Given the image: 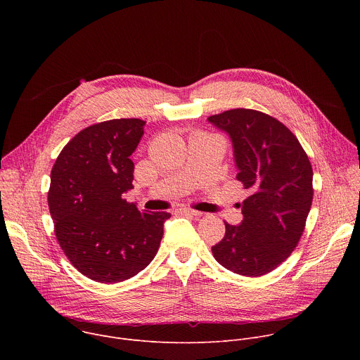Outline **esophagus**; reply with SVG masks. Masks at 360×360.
<instances>
[{
	"label": "esophagus",
	"mask_w": 360,
	"mask_h": 360,
	"mask_svg": "<svg viewBox=\"0 0 360 360\" xmlns=\"http://www.w3.org/2000/svg\"><path fill=\"white\" fill-rule=\"evenodd\" d=\"M179 212L185 214V215H192V217H200L202 215L199 211H195V210H191V208H181Z\"/></svg>",
	"instance_id": "esophagus-1"
}]
</instances>
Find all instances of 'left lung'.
I'll return each instance as SVG.
<instances>
[{
  "instance_id": "1",
  "label": "left lung",
  "mask_w": 360,
  "mask_h": 360,
  "mask_svg": "<svg viewBox=\"0 0 360 360\" xmlns=\"http://www.w3.org/2000/svg\"><path fill=\"white\" fill-rule=\"evenodd\" d=\"M233 142L236 179L249 191L240 225L225 222L214 258L242 276H262L285 262L297 246L314 199V171L293 132L276 118L246 108L208 118Z\"/></svg>"
}]
</instances>
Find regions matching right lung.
<instances>
[{
  "label": "right lung",
  "instance_id": "obj_1",
  "mask_svg": "<svg viewBox=\"0 0 360 360\" xmlns=\"http://www.w3.org/2000/svg\"><path fill=\"white\" fill-rule=\"evenodd\" d=\"M145 121L110 120L79 131L51 171L49 214L72 266L99 283L127 281L155 258L168 212H142L124 199L132 189L129 158Z\"/></svg>",
  "mask_w": 360,
  "mask_h": 360
}]
</instances>
